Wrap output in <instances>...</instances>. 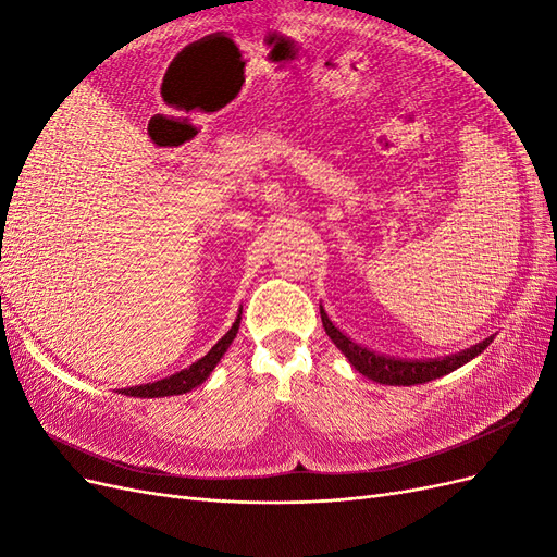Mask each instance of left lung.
Returning a JSON list of instances; mask_svg holds the SVG:
<instances>
[{"mask_svg": "<svg viewBox=\"0 0 557 557\" xmlns=\"http://www.w3.org/2000/svg\"><path fill=\"white\" fill-rule=\"evenodd\" d=\"M320 318H323V327H325L327 336L334 342V346L348 358V362L356 367L362 376L372 379L376 383H385V385H418V383H428L432 379H440V376L453 372V369L462 367L471 358H476L479 352L487 346V342H483V344L471 346L462 352H455V356L436 358V360L385 358V356H379V352H374V350L358 346L356 342H350L344 332H339L332 325V320L327 318V313L323 309H320Z\"/></svg>", "mask_w": 557, "mask_h": 557, "instance_id": "obj_1", "label": "left lung"}]
</instances>
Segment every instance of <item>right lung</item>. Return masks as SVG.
<instances>
[{
	"instance_id": "right-lung-1",
	"label": "right lung",
	"mask_w": 557,
	"mask_h": 557,
	"mask_svg": "<svg viewBox=\"0 0 557 557\" xmlns=\"http://www.w3.org/2000/svg\"><path fill=\"white\" fill-rule=\"evenodd\" d=\"M239 323H242V318H237V323L230 327V332L207 352L205 358L193 362L188 369H183V372L172 374V376H166V379L156 381V383L125 387V391H121V393L132 395V397H166V395H183V393L193 391V387H197L199 383H205L209 379V374L213 372V367L221 362V358L225 356V350L230 348L232 339L237 336Z\"/></svg>"
}]
</instances>
